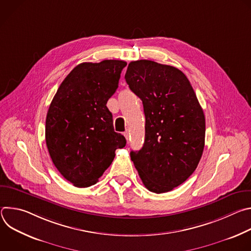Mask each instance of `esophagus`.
I'll return each mask as SVG.
<instances>
[{
  "label": "esophagus",
  "instance_id": "esophagus-1",
  "mask_svg": "<svg viewBox=\"0 0 251 251\" xmlns=\"http://www.w3.org/2000/svg\"><path fill=\"white\" fill-rule=\"evenodd\" d=\"M124 136H125V138H126L127 140H129V139H130V131H129V130H126V131L124 132Z\"/></svg>",
  "mask_w": 251,
  "mask_h": 251
}]
</instances>
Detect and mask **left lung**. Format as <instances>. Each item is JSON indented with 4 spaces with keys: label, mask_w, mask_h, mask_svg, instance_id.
<instances>
[{
    "label": "left lung",
    "mask_w": 251,
    "mask_h": 251,
    "mask_svg": "<svg viewBox=\"0 0 251 251\" xmlns=\"http://www.w3.org/2000/svg\"><path fill=\"white\" fill-rule=\"evenodd\" d=\"M143 102L145 141L131 160L144 186L162 194L195 172L204 148L205 119L187 76L176 67L152 60L131 61L125 75Z\"/></svg>",
    "instance_id": "obj_1"
}]
</instances>
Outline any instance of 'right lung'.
Instances as JSON below:
<instances>
[{
	"label": "right lung",
	"instance_id": "1",
	"mask_svg": "<svg viewBox=\"0 0 251 251\" xmlns=\"http://www.w3.org/2000/svg\"><path fill=\"white\" fill-rule=\"evenodd\" d=\"M123 60L83 62L70 71L48 111L46 142L50 156L64 178L77 188L97 183L115 150L126 145L114 131L106 103L118 88Z\"/></svg>",
	"mask_w": 251,
	"mask_h": 251
}]
</instances>
